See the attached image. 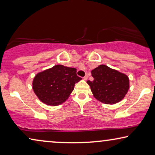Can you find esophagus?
<instances>
[{
    "label": "esophagus",
    "instance_id": "obj_1",
    "mask_svg": "<svg viewBox=\"0 0 155 155\" xmlns=\"http://www.w3.org/2000/svg\"><path fill=\"white\" fill-rule=\"evenodd\" d=\"M83 79H84V80H87V79H88V75H86L84 76V77L83 78Z\"/></svg>",
    "mask_w": 155,
    "mask_h": 155
}]
</instances>
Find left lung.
Returning <instances> with one entry per match:
<instances>
[{"label":"left lung","instance_id":"8db88e82","mask_svg":"<svg viewBox=\"0 0 155 155\" xmlns=\"http://www.w3.org/2000/svg\"><path fill=\"white\" fill-rule=\"evenodd\" d=\"M93 81L87 80L97 99L107 104H114L124 98L129 89L128 77L105 65L92 70Z\"/></svg>","mask_w":155,"mask_h":155}]
</instances>
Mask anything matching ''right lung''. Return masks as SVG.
I'll use <instances>...</instances> for the list:
<instances>
[{"mask_svg":"<svg viewBox=\"0 0 155 155\" xmlns=\"http://www.w3.org/2000/svg\"><path fill=\"white\" fill-rule=\"evenodd\" d=\"M77 70L63 65L37 74L32 87L36 95L47 105L57 106L64 102L73 92L74 86L81 78L77 75Z\"/></svg>","mask_w":155,"mask_h":155,"instance_id":"obj_1","label":"right lung"}]
</instances>
